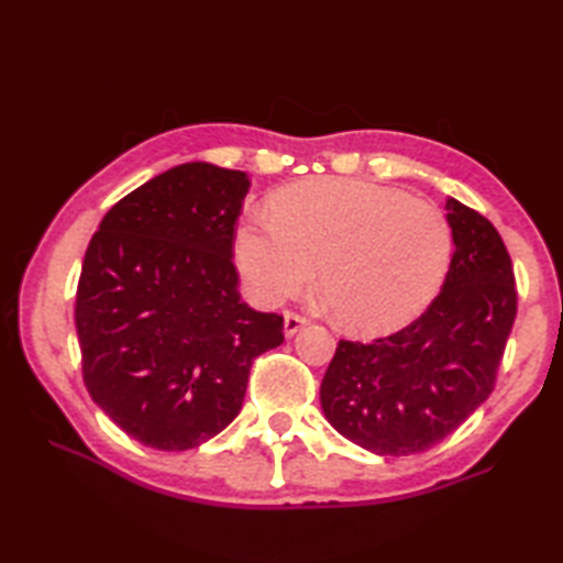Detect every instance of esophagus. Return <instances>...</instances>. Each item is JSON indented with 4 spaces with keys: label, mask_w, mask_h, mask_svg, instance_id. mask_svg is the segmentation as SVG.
<instances>
[{
    "label": "esophagus",
    "mask_w": 563,
    "mask_h": 563,
    "mask_svg": "<svg viewBox=\"0 0 563 563\" xmlns=\"http://www.w3.org/2000/svg\"><path fill=\"white\" fill-rule=\"evenodd\" d=\"M307 324V319L302 317V314H295V312H288L285 314V324H283V329H285V336H295L297 331H300L302 327Z\"/></svg>",
    "instance_id": "obj_1"
}]
</instances>
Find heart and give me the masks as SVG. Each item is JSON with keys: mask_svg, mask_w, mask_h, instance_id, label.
Wrapping results in <instances>:
<instances>
[{"mask_svg": "<svg viewBox=\"0 0 563 563\" xmlns=\"http://www.w3.org/2000/svg\"><path fill=\"white\" fill-rule=\"evenodd\" d=\"M452 256L440 208L361 178H309L236 227L234 258L254 300L273 307L314 280L357 333L409 324L435 300Z\"/></svg>", "mask_w": 563, "mask_h": 563, "instance_id": "obj_1", "label": "heart"}]
</instances>
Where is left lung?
I'll return each mask as SVG.
<instances>
[{"mask_svg":"<svg viewBox=\"0 0 563 563\" xmlns=\"http://www.w3.org/2000/svg\"><path fill=\"white\" fill-rule=\"evenodd\" d=\"M452 261L426 312L391 336L339 341L321 379L327 421L355 445L404 457L438 445L494 391L518 312L504 239L448 198Z\"/></svg>","mask_w":563,"mask_h":563,"instance_id":"1","label":"left lung"}]
</instances>
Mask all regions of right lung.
Segmentation results:
<instances>
[{
    "instance_id": "add662e5",
    "label": "right lung",
    "mask_w": 563,
    "mask_h": 563,
    "mask_svg": "<svg viewBox=\"0 0 563 563\" xmlns=\"http://www.w3.org/2000/svg\"><path fill=\"white\" fill-rule=\"evenodd\" d=\"M244 172L178 164L106 212L84 254L75 324L91 399L154 450L198 448L242 411L249 373L283 317L239 295Z\"/></svg>"
}]
</instances>
